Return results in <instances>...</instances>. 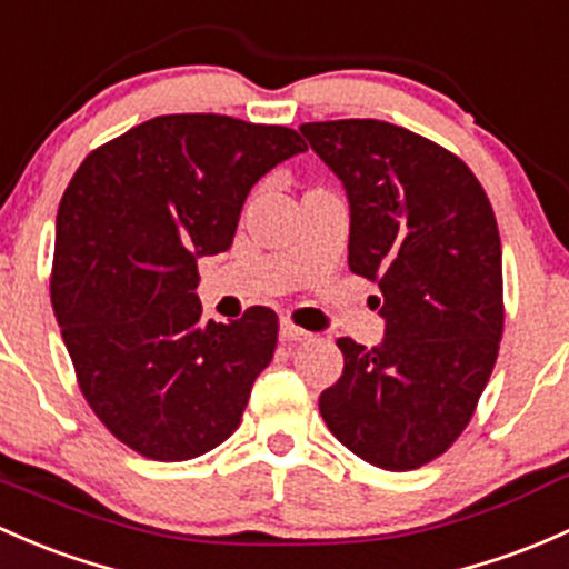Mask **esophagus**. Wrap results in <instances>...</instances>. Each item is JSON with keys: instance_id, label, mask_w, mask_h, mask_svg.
<instances>
[{"instance_id": "esophagus-1", "label": "esophagus", "mask_w": 569, "mask_h": 569, "mask_svg": "<svg viewBox=\"0 0 569 569\" xmlns=\"http://www.w3.org/2000/svg\"><path fill=\"white\" fill-rule=\"evenodd\" d=\"M310 332L300 330V327H295L291 321H280V340H286V343H300V340H308Z\"/></svg>"}]
</instances>
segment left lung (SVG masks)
<instances>
[{
    "label": "left lung",
    "mask_w": 569,
    "mask_h": 569,
    "mask_svg": "<svg viewBox=\"0 0 569 569\" xmlns=\"http://www.w3.org/2000/svg\"><path fill=\"white\" fill-rule=\"evenodd\" d=\"M351 207L349 269L381 289V346L340 338L321 392L335 439L387 471L445 456L486 390L505 332L501 239L480 179L436 141L381 119L305 122Z\"/></svg>",
    "instance_id": "obj_1"
}]
</instances>
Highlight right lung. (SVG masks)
Wrapping results in <instances>:
<instances>
[{"instance_id": "obj_1", "label": "right lung", "mask_w": 569, "mask_h": 569, "mask_svg": "<svg viewBox=\"0 0 569 569\" xmlns=\"http://www.w3.org/2000/svg\"><path fill=\"white\" fill-rule=\"evenodd\" d=\"M308 143L283 124L166 113L92 149L59 201L51 305L89 409L152 460L242 422L278 346L274 310L201 319V256L231 248L250 188Z\"/></svg>"}]
</instances>
